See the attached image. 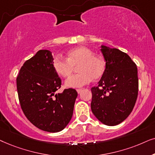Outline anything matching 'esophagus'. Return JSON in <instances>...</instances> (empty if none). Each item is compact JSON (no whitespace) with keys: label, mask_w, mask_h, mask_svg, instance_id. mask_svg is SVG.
<instances>
[{"label":"esophagus","mask_w":155,"mask_h":155,"mask_svg":"<svg viewBox=\"0 0 155 155\" xmlns=\"http://www.w3.org/2000/svg\"><path fill=\"white\" fill-rule=\"evenodd\" d=\"M76 91H77L78 94H80L82 91V89L81 88H78V89H76Z\"/></svg>","instance_id":"obj_1"}]
</instances>
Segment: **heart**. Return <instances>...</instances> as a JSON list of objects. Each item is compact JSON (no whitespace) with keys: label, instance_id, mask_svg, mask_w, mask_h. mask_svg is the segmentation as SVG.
Listing matches in <instances>:
<instances>
[{"label":"heart","instance_id":"obj_1","mask_svg":"<svg viewBox=\"0 0 155 155\" xmlns=\"http://www.w3.org/2000/svg\"><path fill=\"white\" fill-rule=\"evenodd\" d=\"M52 67L57 74L67 77L78 66V71L66 80V85L70 88H80L87 85L93 79H98L106 70V61L101 56L94 54L86 47H77L68 51L67 59L56 55L52 59Z\"/></svg>","mask_w":155,"mask_h":155}]
</instances>
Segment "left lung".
I'll return each mask as SVG.
<instances>
[{
    "label": "left lung",
    "mask_w": 155,
    "mask_h": 155,
    "mask_svg": "<svg viewBox=\"0 0 155 155\" xmlns=\"http://www.w3.org/2000/svg\"><path fill=\"white\" fill-rule=\"evenodd\" d=\"M106 70L98 85L91 88V108L98 120L113 126L128 117L138 94L137 68L126 53L102 45Z\"/></svg>",
    "instance_id": "left-lung-1"
}]
</instances>
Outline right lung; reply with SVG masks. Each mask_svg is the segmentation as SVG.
<instances>
[{"label": "right lung", "mask_w": 155, "mask_h": 155, "mask_svg": "<svg viewBox=\"0 0 155 155\" xmlns=\"http://www.w3.org/2000/svg\"><path fill=\"white\" fill-rule=\"evenodd\" d=\"M52 59L50 51H38L22 66L16 83L20 107L28 120L42 130L57 133L71 120L78 94L71 88L55 94L61 80Z\"/></svg>", "instance_id": "add662e5"}]
</instances>
